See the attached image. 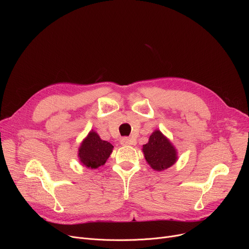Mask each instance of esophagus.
<instances>
[{"instance_id":"1","label":"esophagus","mask_w":249,"mask_h":249,"mask_svg":"<svg viewBox=\"0 0 249 249\" xmlns=\"http://www.w3.org/2000/svg\"><path fill=\"white\" fill-rule=\"evenodd\" d=\"M120 143H121V145L126 146V145H132L133 144V141L130 139V138H128V137H124V138H122L120 140Z\"/></svg>"}]
</instances>
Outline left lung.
I'll return each instance as SVG.
<instances>
[{"instance_id":"obj_1","label":"left lung","mask_w":249,"mask_h":249,"mask_svg":"<svg viewBox=\"0 0 249 249\" xmlns=\"http://www.w3.org/2000/svg\"><path fill=\"white\" fill-rule=\"evenodd\" d=\"M142 152L146 162L156 172L173 166L178 159L177 148L159 129L151 133L148 142L142 147Z\"/></svg>"}]
</instances>
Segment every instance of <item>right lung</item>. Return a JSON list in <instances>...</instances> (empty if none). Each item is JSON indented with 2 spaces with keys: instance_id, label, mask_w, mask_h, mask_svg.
I'll list each match as a JSON object with an SVG mask.
<instances>
[{
  "instance_id": "right-lung-1",
  "label": "right lung",
  "mask_w": 249,
  "mask_h": 249,
  "mask_svg": "<svg viewBox=\"0 0 249 249\" xmlns=\"http://www.w3.org/2000/svg\"><path fill=\"white\" fill-rule=\"evenodd\" d=\"M113 148L110 142L102 140L96 131L90 130L78 147V160L83 166L96 169L106 163Z\"/></svg>"
}]
</instances>
